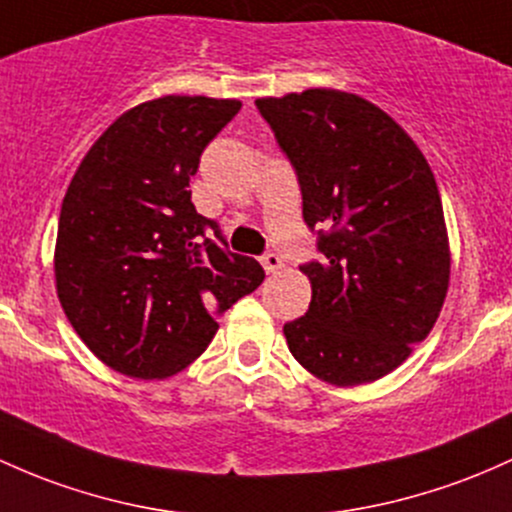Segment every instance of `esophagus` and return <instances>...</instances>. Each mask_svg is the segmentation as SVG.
<instances>
[{"instance_id":"esophagus-1","label":"esophagus","mask_w":512,"mask_h":512,"mask_svg":"<svg viewBox=\"0 0 512 512\" xmlns=\"http://www.w3.org/2000/svg\"><path fill=\"white\" fill-rule=\"evenodd\" d=\"M282 257L277 255V252H267L265 257H262V267H265V272L267 274H274V272H279V269H282Z\"/></svg>"}]
</instances>
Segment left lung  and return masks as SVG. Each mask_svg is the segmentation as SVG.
I'll return each mask as SVG.
<instances>
[{"instance_id": "1", "label": "left lung", "mask_w": 512, "mask_h": 512, "mask_svg": "<svg viewBox=\"0 0 512 512\" xmlns=\"http://www.w3.org/2000/svg\"><path fill=\"white\" fill-rule=\"evenodd\" d=\"M294 165L320 262L306 316L284 325L303 369L333 386L381 379L430 335L449 286L435 174L413 138L372 101L306 89L255 101Z\"/></svg>"}]
</instances>
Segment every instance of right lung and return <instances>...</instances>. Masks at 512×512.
Here are the masks:
<instances>
[{
    "label": "right lung",
    "instance_id": "1",
    "mask_svg": "<svg viewBox=\"0 0 512 512\" xmlns=\"http://www.w3.org/2000/svg\"><path fill=\"white\" fill-rule=\"evenodd\" d=\"M240 106L179 94L133 106L101 133L67 187L55 289L75 333L114 372H182L216 335L213 316L265 279L260 262L228 250L189 192L201 153Z\"/></svg>",
    "mask_w": 512,
    "mask_h": 512
}]
</instances>
